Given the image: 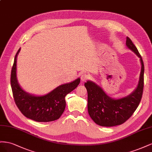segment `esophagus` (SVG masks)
<instances>
[{
  "label": "esophagus",
  "instance_id": "34e87169",
  "mask_svg": "<svg viewBox=\"0 0 152 152\" xmlns=\"http://www.w3.org/2000/svg\"><path fill=\"white\" fill-rule=\"evenodd\" d=\"M88 78H89V76H88V75H86V73L82 74V75H81V81H86V80H88Z\"/></svg>",
  "mask_w": 152,
  "mask_h": 152
}]
</instances>
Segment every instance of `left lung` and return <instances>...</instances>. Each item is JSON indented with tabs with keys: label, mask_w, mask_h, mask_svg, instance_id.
Masks as SVG:
<instances>
[{
	"label": "left lung",
	"mask_w": 152,
	"mask_h": 152,
	"mask_svg": "<svg viewBox=\"0 0 152 152\" xmlns=\"http://www.w3.org/2000/svg\"><path fill=\"white\" fill-rule=\"evenodd\" d=\"M126 45L139 57L141 63L140 81L137 88L129 96L113 99L92 81H88L85 86L88 92V111L95 124L103 127H113L124 124L131 117L141 100L144 87V64L137 48L127 37Z\"/></svg>",
	"instance_id": "8db88e82"
}]
</instances>
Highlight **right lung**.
Returning <instances> with one entry per match:
<instances>
[{
    "instance_id": "obj_1",
    "label": "right lung",
    "mask_w": 152,
    "mask_h": 152,
    "mask_svg": "<svg viewBox=\"0 0 152 152\" xmlns=\"http://www.w3.org/2000/svg\"><path fill=\"white\" fill-rule=\"evenodd\" d=\"M15 55L11 73V85L16 105L25 116L39 122H48L58 119L66 107V95L75 90L80 82L78 78L70 83L58 86L43 96H34L21 88L16 78V57Z\"/></svg>"
}]
</instances>
